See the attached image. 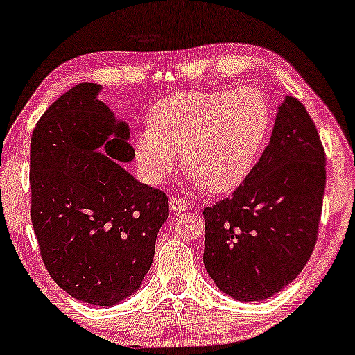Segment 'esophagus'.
Segmentation results:
<instances>
[{"instance_id": "esophagus-1", "label": "esophagus", "mask_w": 355, "mask_h": 355, "mask_svg": "<svg viewBox=\"0 0 355 355\" xmlns=\"http://www.w3.org/2000/svg\"><path fill=\"white\" fill-rule=\"evenodd\" d=\"M170 209H172V210L175 211V214H182V211L187 209L185 198H182V197H172V200H170Z\"/></svg>"}]
</instances>
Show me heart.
Masks as SVG:
<instances>
[{"instance_id":"1","label":"heart","mask_w":355,"mask_h":355,"mask_svg":"<svg viewBox=\"0 0 355 355\" xmlns=\"http://www.w3.org/2000/svg\"><path fill=\"white\" fill-rule=\"evenodd\" d=\"M272 125L267 100L255 89L185 92L152 110L150 128L135 141V157L150 183L183 168L211 193H227L248 177Z\"/></svg>"}]
</instances>
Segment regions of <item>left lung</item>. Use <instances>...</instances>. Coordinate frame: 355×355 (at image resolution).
Wrapping results in <instances>:
<instances>
[{
    "label": "left lung",
    "mask_w": 355,
    "mask_h": 355,
    "mask_svg": "<svg viewBox=\"0 0 355 355\" xmlns=\"http://www.w3.org/2000/svg\"><path fill=\"white\" fill-rule=\"evenodd\" d=\"M324 190L320 137L304 105L287 96L248 177L203 209V263L220 291L255 302L291 284L315 247Z\"/></svg>",
    "instance_id": "1"
}]
</instances>
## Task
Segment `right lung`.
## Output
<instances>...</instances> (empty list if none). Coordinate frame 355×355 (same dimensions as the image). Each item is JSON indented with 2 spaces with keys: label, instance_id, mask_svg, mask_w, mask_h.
<instances>
[{
  "label": "right lung",
  "instance_id": "1",
  "mask_svg": "<svg viewBox=\"0 0 355 355\" xmlns=\"http://www.w3.org/2000/svg\"><path fill=\"white\" fill-rule=\"evenodd\" d=\"M96 83H80L43 113L31 135V223L51 279L76 300L113 305L152 267L168 197L137 182L130 128Z\"/></svg>",
  "mask_w": 355,
  "mask_h": 355
}]
</instances>
